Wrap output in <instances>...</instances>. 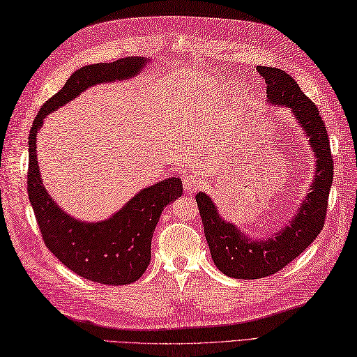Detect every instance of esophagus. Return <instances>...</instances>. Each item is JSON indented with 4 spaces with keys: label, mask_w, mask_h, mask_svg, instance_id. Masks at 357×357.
<instances>
[{
    "label": "esophagus",
    "mask_w": 357,
    "mask_h": 357,
    "mask_svg": "<svg viewBox=\"0 0 357 357\" xmlns=\"http://www.w3.org/2000/svg\"><path fill=\"white\" fill-rule=\"evenodd\" d=\"M203 185H204V181H203L202 176L197 172H186L183 176V188L186 189V192L194 194Z\"/></svg>",
    "instance_id": "34e87169"
}]
</instances>
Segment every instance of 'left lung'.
I'll use <instances>...</instances> for the list:
<instances>
[{
	"label": "left lung",
	"mask_w": 357,
	"mask_h": 357,
	"mask_svg": "<svg viewBox=\"0 0 357 357\" xmlns=\"http://www.w3.org/2000/svg\"><path fill=\"white\" fill-rule=\"evenodd\" d=\"M257 73L265 78L266 101L292 110L304 135L309 137L317 163L309 194L304 197L297 213L286 227L264 239H251L236 225L222 220L207 194L195 195L213 264L225 275L244 280L279 273L317 239L324 227L327 199L333 181V155L318 107L283 69L257 66Z\"/></svg>",
	"instance_id": "left-lung-1"
}]
</instances>
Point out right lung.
I'll use <instances>...</instances> for the list:
<instances>
[{
    "instance_id": "add662e5",
    "label": "right lung",
    "mask_w": 357,
    "mask_h": 357,
    "mask_svg": "<svg viewBox=\"0 0 357 357\" xmlns=\"http://www.w3.org/2000/svg\"><path fill=\"white\" fill-rule=\"evenodd\" d=\"M144 57H126L112 63L83 66L65 86L43 102L29 136L27 189L47 248L66 268L101 284H128L141 277L151 260V238L165 207L183 194L181 180L165 178L142 189L109 220L78 221L54 202L42 183L36 135L51 112L78 97L91 86L126 80L142 71Z\"/></svg>"
}]
</instances>
